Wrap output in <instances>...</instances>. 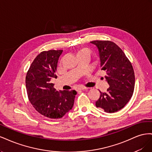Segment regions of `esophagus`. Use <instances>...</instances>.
<instances>
[{"mask_svg": "<svg viewBox=\"0 0 152 152\" xmlns=\"http://www.w3.org/2000/svg\"><path fill=\"white\" fill-rule=\"evenodd\" d=\"M88 89V87H78L77 89V91H81V90H84V89Z\"/></svg>", "mask_w": 152, "mask_h": 152, "instance_id": "34e87169", "label": "esophagus"}]
</instances>
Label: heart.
Wrapping results in <instances>:
<instances>
[{"label": "heart", "mask_w": 152, "mask_h": 152, "mask_svg": "<svg viewBox=\"0 0 152 152\" xmlns=\"http://www.w3.org/2000/svg\"><path fill=\"white\" fill-rule=\"evenodd\" d=\"M82 53H87V54H91V51L90 50V49H89L84 48V49H82L80 50H79V53H78V54H82Z\"/></svg>", "instance_id": "heart-1"}]
</instances>
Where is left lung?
<instances>
[{
    "mask_svg": "<svg viewBox=\"0 0 152 152\" xmlns=\"http://www.w3.org/2000/svg\"><path fill=\"white\" fill-rule=\"evenodd\" d=\"M98 48L102 70L110 86L107 93L99 91L96 107L105 112L114 113L123 108L133 94L135 84L134 72L131 63L118 45L109 40L90 42Z\"/></svg>",
    "mask_w": 152,
    "mask_h": 152,
    "instance_id": "1",
    "label": "left lung"
}]
</instances>
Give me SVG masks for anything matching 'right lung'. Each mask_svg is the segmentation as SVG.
I'll list each match as a JSON object with an SVG mask.
<instances>
[{
    "label": "right lung",
    "instance_id": "1",
    "mask_svg": "<svg viewBox=\"0 0 152 152\" xmlns=\"http://www.w3.org/2000/svg\"><path fill=\"white\" fill-rule=\"evenodd\" d=\"M63 50L40 53L31 64L26 76L28 99L39 113L50 118H60L72 110L77 92L58 91L50 82L56 78L58 59Z\"/></svg>",
    "mask_w": 152,
    "mask_h": 152
}]
</instances>
